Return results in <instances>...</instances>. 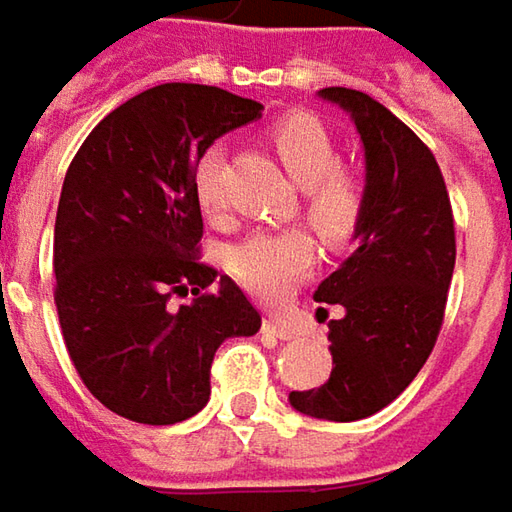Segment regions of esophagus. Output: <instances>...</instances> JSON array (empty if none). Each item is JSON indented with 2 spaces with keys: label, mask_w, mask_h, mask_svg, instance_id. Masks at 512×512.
I'll use <instances>...</instances> for the list:
<instances>
[{
  "label": "esophagus",
  "mask_w": 512,
  "mask_h": 512,
  "mask_svg": "<svg viewBox=\"0 0 512 512\" xmlns=\"http://www.w3.org/2000/svg\"><path fill=\"white\" fill-rule=\"evenodd\" d=\"M265 334H273V337H279V340H294L296 331L288 325V322L265 320Z\"/></svg>",
  "instance_id": "34e87169"
}]
</instances>
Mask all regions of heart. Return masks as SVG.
Masks as SVG:
<instances>
[{
    "label": "heart",
    "instance_id": "obj_1",
    "mask_svg": "<svg viewBox=\"0 0 512 512\" xmlns=\"http://www.w3.org/2000/svg\"><path fill=\"white\" fill-rule=\"evenodd\" d=\"M270 143L285 169L302 184V213L325 242H348L366 210L363 181L337 167V143L314 115L294 112L273 123ZM195 192L207 213L224 207V158L207 152L195 169ZM230 268L250 294L279 302L314 268V244L302 230L256 233L230 253Z\"/></svg>",
    "mask_w": 512,
    "mask_h": 512
}]
</instances>
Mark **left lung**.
Wrapping results in <instances>:
<instances>
[{"instance_id":"1","label":"left lung","mask_w":512,"mask_h":512,"mask_svg":"<svg viewBox=\"0 0 512 512\" xmlns=\"http://www.w3.org/2000/svg\"><path fill=\"white\" fill-rule=\"evenodd\" d=\"M320 97L343 106L360 132L366 210L354 233L360 247L314 291L343 308L328 322L331 377L291 392V406L348 423L389 406L432 354L455 268V221L435 155L403 120L357 89L331 86Z\"/></svg>"}]
</instances>
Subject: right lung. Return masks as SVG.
I'll list each match as a JSON object with an SVG mask.
<instances>
[{
  "instance_id": "1",
  "label": "right lung",
  "mask_w": 512,
  "mask_h": 512,
  "mask_svg": "<svg viewBox=\"0 0 512 512\" xmlns=\"http://www.w3.org/2000/svg\"><path fill=\"white\" fill-rule=\"evenodd\" d=\"M259 115L262 103L216 86L164 83L103 117L65 172L54 224L60 328L86 389L126 421L169 426L201 412L218 345L262 325L242 288L198 259L195 192L213 141Z\"/></svg>"
}]
</instances>
